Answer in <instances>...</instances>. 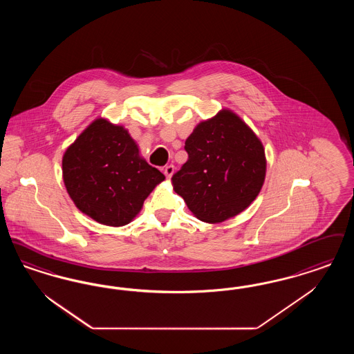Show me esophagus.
Here are the masks:
<instances>
[{"instance_id":"34e87169","label":"esophagus","mask_w":354,"mask_h":354,"mask_svg":"<svg viewBox=\"0 0 354 354\" xmlns=\"http://www.w3.org/2000/svg\"><path fill=\"white\" fill-rule=\"evenodd\" d=\"M174 172H175V167H174L172 165L165 167V175H166V178H167V179H171V176L174 175Z\"/></svg>"}]
</instances>
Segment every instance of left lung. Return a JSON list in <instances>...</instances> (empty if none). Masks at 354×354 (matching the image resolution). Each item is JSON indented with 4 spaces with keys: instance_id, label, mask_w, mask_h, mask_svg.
Wrapping results in <instances>:
<instances>
[{
    "instance_id": "8db88e82",
    "label": "left lung",
    "mask_w": 354,
    "mask_h": 354,
    "mask_svg": "<svg viewBox=\"0 0 354 354\" xmlns=\"http://www.w3.org/2000/svg\"><path fill=\"white\" fill-rule=\"evenodd\" d=\"M184 149L188 160L171 182L200 221L229 220L261 192L266 176L263 145L233 111L221 109L198 122Z\"/></svg>"
}]
</instances>
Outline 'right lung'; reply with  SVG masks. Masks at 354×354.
Segmentation results:
<instances>
[{"instance_id": "obj_1", "label": "right lung", "mask_w": 354, "mask_h": 354, "mask_svg": "<svg viewBox=\"0 0 354 354\" xmlns=\"http://www.w3.org/2000/svg\"><path fill=\"white\" fill-rule=\"evenodd\" d=\"M66 189L79 211L108 227H124L165 175L140 154L127 129L99 117L62 159Z\"/></svg>"}]
</instances>
